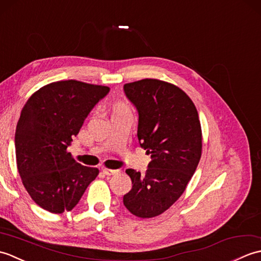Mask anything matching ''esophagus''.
Returning a JSON list of instances; mask_svg holds the SVG:
<instances>
[{
  "mask_svg": "<svg viewBox=\"0 0 261 261\" xmlns=\"http://www.w3.org/2000/svg\"><path fill=\"white\" fill-rule=\"evenodd\" d=\"M103 173L107 175V176H112V175H115V174H118L119 173V170H116V169H109V168H104L103 169Z\"/></svg>",
  "mask_w": 261,
  "mask_h": 261,
  "instance_id": "obj_1",
  "label": "esophagus"
}]
</instances>
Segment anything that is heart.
I'll use <instances>...</instances> for the list:
<instances>
[{"instance_id":"1","label":"heart","mask_w":261,"mask_h":261,"mask_svg":"<svg viewBox=\"0 0 261 261\" xmlns=\"http://www.w3.org/2000/svg\"><path fill=\"white\" fill-rule=\"evenodd\" d=\"M119 107H124V105H122V104H119V105H116L115 108H119Z\"/></svg>"}]
</instances>
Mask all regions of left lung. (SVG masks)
I'll use <instances>...</instances> for the list:
<instances>
[{"label": "left lung", "instance_id": "left-lung-1", "mask_svg": "<svg viewBox=\"0 0 261 261\" xmlns=\"http://www.w3.org/2000/svg\"><path fill=\"white\" fill-rule=\"evenodd\" d=\"M126 97L139 113L138 140L151 162L145 174L125 173L132 188L124 206L141 219L167 211L186 190L202 156L197 110L187 94L171 83L145 79L124 84Z\"/></svg>", "mask_w": 261, "mask_h": 261}]
</instances>
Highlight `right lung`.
<instances>
[{"instance_id": "1", "label": "right lung", "mask_w": 261, "mask_h": 261, "mask_svg": "<svg viewBox=\"0 0 261 261\" xmlns=\"http://www.w3.org/2000/svg\"><path fill=\"white\" fill-rule=\"evenodd\" d=\"M108 86L69 80L39 88L21 111L15 130L16 166L27 192L50 213L71 211L98 169L75 162L67 151L86 116Z\"/></svg>"}]
</instances>
